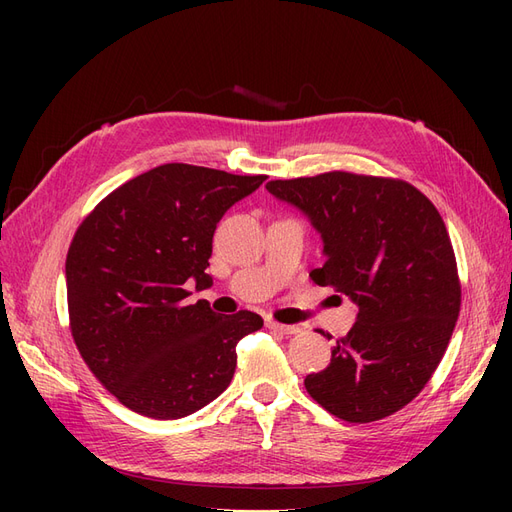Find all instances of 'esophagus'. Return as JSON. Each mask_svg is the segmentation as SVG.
<instances>
[{"label": "esophagus", "instance_id": "esophagus-1", "mask_svg": "<svg viewBox=\"0 0 512 512\" xmlns=\"http://www.w3.org/2000/svg\"><path fill=\"white\" fill-rule=\"evenodd\" d=\"M267 327L271 331L284 333V335H294V333L301 331V327H297V324H282V322H275V320H267Z\"/></svg>", "mask_w": 512, "mask_h": 512}]
</instances>
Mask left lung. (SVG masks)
Segmentation results:
<instances>
[{"label": "left lung", "instance_id": "obj_1", "mask_svg": "<svg viewBox=\"0 0 512 512\" xmlns=\"http://www.w3.org/2000/svg\"><path fill=\"white\" fill-rule=\"evenodd\" d=\"M324 241L327 262L309 273L359 314L331 363L305 378L314 401L348 423H371L425 389L451 342L461 282L451 237L431 200L393 177L333 170L269 181Z\"/></svg>", "mask_w": 512, "mask_h": 512}]
</instances>
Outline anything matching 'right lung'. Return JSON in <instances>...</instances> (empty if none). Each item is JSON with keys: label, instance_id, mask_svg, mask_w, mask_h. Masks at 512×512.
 I'll return each instance as SVG.
<instances>
[{"label": "right lung", "instance_id": "add662e5", "mask_svg": "<svg viewBox=\"0 0 512 512\" xmlns=\"http://www.w3.org/2000/svg\"><path fill=\"white\" fill-rule=\"evenodd\" d=\"M267 175L162 164L94 207L66 256L74 344L104 389L149 418L188 416L226 391L239 339L262 329L254 312L190 305L203 290L222 215Z\"/></svg>", "mask_w": 512, "mask_h": 512}]
</instances>
